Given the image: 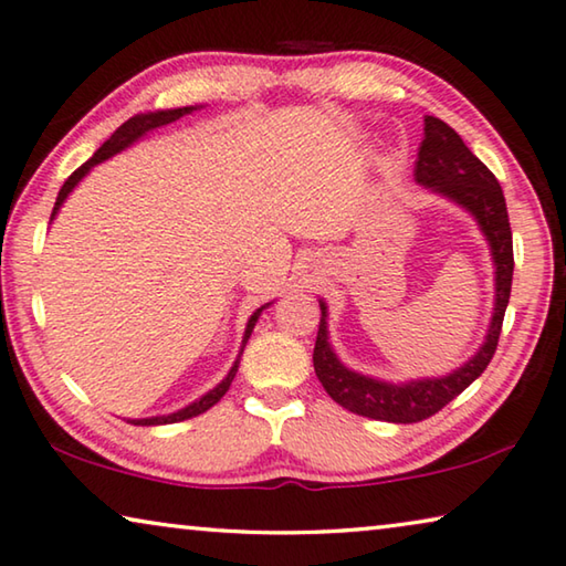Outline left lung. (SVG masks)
<instances>
[{"label":"left lung","mask_w":566,"mask_h":566,"mask_svg":"<svg viewBox=\"0 0 566 566\" xmlns=\"http://www.w3.org/2000/svg\"><path fill=\"white\" fill-rule=\"evenodd\" d=\"M415 181L471 212L485 240H489L495 268V303L489 334H485L481 349L463 367L446 374V377L412 379L402 381V385L364 377V374L344 367L328 344V311L324 301H318L321 324L316 346H313V369H316L318 381L334 402L354 415L369 417V420L399 424L428 420L481 377L493 359L495 346H499L503 313H506L511 295V277H514V240H511L503 189L493 171L468 149L463 138L446 120L424 116V138L420 151H417Z\"/></svg>","instance_id":"8db88e82"}]
</instances>
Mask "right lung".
I'll list each match as a JSON object with an SVG mask.
<instances>
[{
	"label": "right lung",
	"mask_w": 566,
	"mask_h": 566,
	"mask_svg": "<svg viewBox=\"0 0 566 566\" xmlns=\"http://www.w3.org/2000/svg\"><path fill=\"white\" fill-rule=\"evenodd\" d=\"M192 111H197V106L167 108V111H154V113H138V116L128 118L126 124H120V126L116 128V132L111 134L108 142H103L101 149L95 151V154L91 156V159L83 164V167H77V169L71 174V177L65 179V185H63V189H60V195H57V202H55V207H52L50 220H55V214L60 212V207H63V202L67 199V195L73 192V189L77 187V181H81V179L85 177V174H88V171L95 167V164H101V161L111 159L113 154H118V151L128 149V146H132L134 142H138V138L146 136L149 132H154V128H161V126L171 124V120H179L181 116H187V113H192ZM268 306H271V303H265V306H260V308L253 313V316H250L248 326H245V336H242V346H240L238 359H234L232 369L228 371V377H224V379L220 381V385H217L214 389H210V392H207V395L199 397L197 402L187 405V407H181V410H177V412H171V415H161V417H144V420H128V422H134V424H146V428H149V424H171V422H181V420H189V417L202 415V412L210 410L212 405L220 402V399L224 397V392H228V389H230L232 379H234V374H238L242 349H245L248 338H250V334H253V328H255V324H258L260 313H263V308H268Z\"/></svg>",
	"instance_id": "right-lung-1"
}]
</instances>
